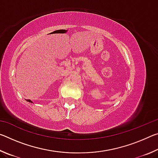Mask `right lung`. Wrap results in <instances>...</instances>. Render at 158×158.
Returning <instances> with one entry per match:
<instances>
[{"label": "right lung", "instance_id": "obj_1", "mask_svg": "<svg viewBox=\"0 0 158 158\" xmlns=\"http://www.w3.org/2000/svg\"><path fill=\"white\" fill-rule=\"evenodd\" d=\"M27 102H31V103H33V102H32L31 100H26Z\"/></svg>", "mask_w": 158, "mask_h": 158}]
</instances>
